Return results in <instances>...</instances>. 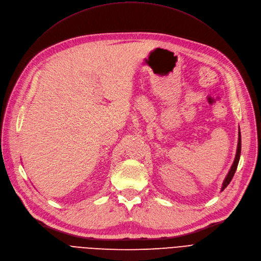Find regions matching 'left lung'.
Returning <instances> with one entry per match:
<instances>
[{"instance_id":"8db88e82","label":"left lung","mask_w":261,"mask_h":261,"mask_svg":"<svg viewBox=\"0 0 261 261\" xmlns=\"http://www.w3.org/2000/svg\"><path fill=\"white\" fill-rule=\"evenodd\" d=\"M240 154H241V134H240V132H239V141H238L237 153H236V158H234L233 164H232V166H231V168H230V170H229V172H228V174H227V176H226L224 182H223L222 190H221V191L224 190V189L227 187V186H228V184L230 182V180L232 179V177H233V175H234V172H236V170H237V167H238V164H239Z\"/></svg>"}]
</instances>
